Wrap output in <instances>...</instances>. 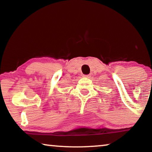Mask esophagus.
Returning <instances> with one entry per match:
<instances>
[{"label":"esophagus","mask_w":152,"mask_h":152,"mask_svg":"<svg viewBox=\"0 0 152 152\" xmlns=\"http://www.w3.org/2000/svg\"><path fill=\"white\" fill-rule=\"evenodd\" d=\"M91 76V74H88V75H84L83 77H85V78H90V77Z\"/></svg>","instance_id":"obj_1"}]
</instances>
